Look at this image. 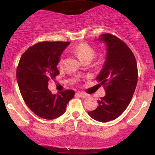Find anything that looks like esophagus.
Listing matches in <instances>:
<instances>
[{
  "instance_id": "obj_1",
  "label": "esophagus",
  "mask_w": 155,
  "mask_h": 155,
  "mask_svg": "<svg viewBox=\"0 0 155 155\" xmlns=\"http://www.w3.org/2000/svg\"><path fill=\"white\" fill-rule=\"evenodd\" d=\"M76 95L79 96V97H83V98H84V97H87L88 96L87 94L84 93V92H77L76 93Z\"/></svg>"
}]
</instances>
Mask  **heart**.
Masks as SVG:
<instances>
[{"instance_id":"obj_1","label":"heart","mask_w":155,"mask_h":155,"mask_svg":"<svg viewBox=\"0 0 155 155\" xmlns=\"http://www.w3.org/2000/svg\"><path fill=\"white\" fill-rule=\"evenodd\" d=\"M71 51L81 62L85 60H92L95 55V51L90 45L86 43H80L76 44L71 49ZM63 63V58L60 60L58 65L61 66Z\"/></svg>"}]
</instances>
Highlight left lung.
I'll return each mask as SVG.
<instances>
[{"label":"left lung","mask_w":155,"mask_h":155,"mask_svg":"<svg viewBox=\"0 0 155 155\" xmlns=\"http://www.w3.org/2000/svg\"><path fill=\"white\" fill-rule=\"evenodd\" d=\"M96 40L106 47L104 66L96 77L106 87V95L88 114L96 121L107 122L122 114L129 105L138 81V68L132 51L120 38L105 33Z\"/></svg>","instance_id":"8db88e82"}]
</instances>
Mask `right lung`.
<instances>
[{"label": "right lung", "instance_id": "1", "mask_svg": "<svg viewBox=\"0 0 155 155\" xmlns=\"http://www.w3.org/2000/svg\"><path fill=\"white\" fill-rule=\"evenodd\" d=\"M70 42L44 41L28 48L19 60L17 80L23 100L37 116L53 120L65 113L74 90L52 95L48 81L59 74L57 65Z\"/></svg>", "mask_w": 155, "mask_h": 155}]
</instances>
